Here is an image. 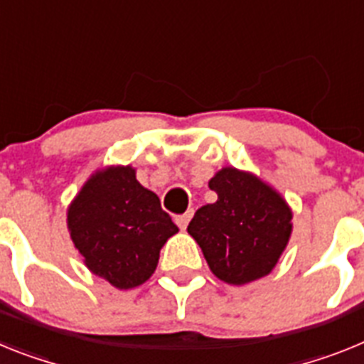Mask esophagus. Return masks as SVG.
<instances>
[{"label":"esophagus","instance_id":"1","mask_svg":"<svg viewBox=\"0 0 364 364\" xmlns=\"http://www.w3.org/2000/svg\"><path fill=\"white\" fill-rule=\"evenodd\" d=\"M192 214H194V210H186L185 214H179V216H176V223L179 225V229H186V225H188V221H191Z\"/></svg>","mask_w":364,"mask_h":364}]
</instances>
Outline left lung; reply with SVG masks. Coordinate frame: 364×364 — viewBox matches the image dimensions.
Returning a JSON list of instances; mask_svg holds the SVG:
<instances>
[{
	"label": "left lung",
	"instance_id": "8db88e82",
	"mask_svg": "<svg viewBox=\"0 0 364 364\" xmlns=\"http://www.w3.org/2000/svg\"><path fill=\"white\" fill-rule=\"evenodd\" d=\"M214 203L198 208L188 235L221 282L245 286L273 271L291 238V207L258 176L223 166L208 181Z\"/></svg>",
	"mask_w": 364,
	"mask_h": 364
}]
</instances>
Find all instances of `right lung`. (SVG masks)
Segmentation results:
<instances>
[{"mask_svg":"<svg viewBox=\"0 0 364 364\" xmlns=\"http://www.w3.org/2000/svg\"><path fill=\"white\" fill-rule=\"evenodd\" d=\"M68 229L87 269L117 289L146 282L166 240L179 230L132 164L91 173L69 203Z\"/></svg>","mask_w":364,"mask_h":364,"instance_id":"right-lung-1","label":"right lung"}]
</instances>
